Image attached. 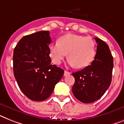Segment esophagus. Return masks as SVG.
Returning a JSON list of instances; mask_svg holds the SVG:
<instances>
[{"mask_svg": "<svg viewBox=\"0 0 124 124\" xmlns=\"http://www.w3.org/2000/svg\"><path fill=\"white\" fill-rule=\"evenodd\" d=\"M70 74V72L68 71H66V70H64V76H67L68 75Z\"/></svg>", "mask_w": 124, "mask_h": 124, "instance_id": "obj_1", "label": "esophagus"}]
</instances>
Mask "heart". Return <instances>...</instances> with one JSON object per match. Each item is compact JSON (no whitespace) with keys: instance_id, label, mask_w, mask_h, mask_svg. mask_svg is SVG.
Wrapping results in <instances>:
<instances>
[{"instance_id":"1","label":"heart","mask_w":124,"mask_h":124,"mask_svg":"<svg viewBox=\"0 0 124 124\" xmlns=\"http://www.w3.org/2000/svg\"><path fill=\"white\" fill-rule=\"evenodd\" d=\"M49 56L56 64H60L68 53V63L84 68L92 63L96 55V44L91 38L67 33L49 47Z\"/></svg>"}]
</instances>
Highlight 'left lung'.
Returning a JSON list of instances; mask_svg holds the SVG:
<instances>
[{"label": "left lung", "instance_id": "obj_1", "mask_svg": "<svg viewBox=\"0 0 124 124\" xmlns=\"http://www.w3.org/2000/svg\"><path fill=\"white\" fill-rule=\"evenodd\" d=\"M98 44L96 54L91 64L72 73L75 84L72 93L84 103H91L103 96L110 87L113 58L109 47L102 40L95 38Z\"/></svg>", "mask_w": 124, "mask_h": 124}]
</instances>
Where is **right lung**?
Listing matches in <instances>:
<instances>
[{"mask_svg":"<svg viewBox=\"0 0 124 124\" xmlns=\"http://www.w3.org/2000/svg\"><path fill=\"white\" fill-rule=\"evenodd\" d=\"M51 40L49 31H40L23 37L13 53V71L18 86L30 100H47L64 70L52 65L49 52Z\"/></svg>","mask_w":124,"mask_h":124,"instance_id":"1","label":"right lung"}]
</instances>
